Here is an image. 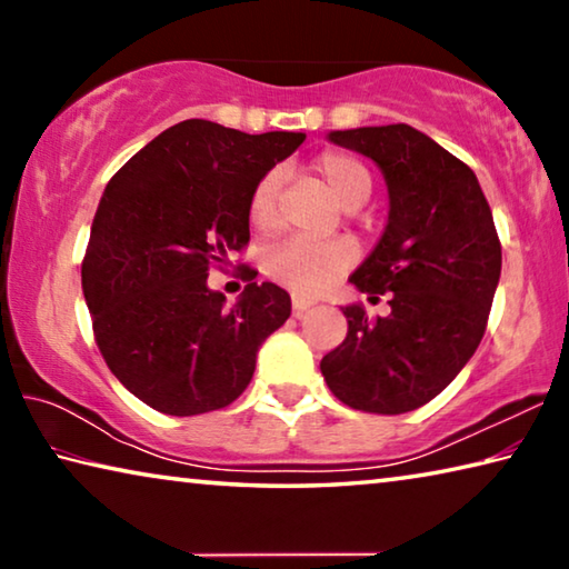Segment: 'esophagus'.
<instances>
[{
	"mask_svg": "<svg viewBox=\"0 0 569 569\" xmlns=\"http://www.w3.org/2000/svg\"><path fill=\"white\" fill-rule=\"evenodd\" d=\"M316 301L313 298H306V296H293V313L296 316H303V311H308Z\"/></svg>",
	"mask_w": 569,
	"mask_h": 569,
	"instance_id": "obj_1",
	"label": "esophagus"
}]
</instances>
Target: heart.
<instances>
[{"instance_id":"heart-1","label":"heart","mask_w":569,"mask_h":569,"mask_svg":"<svg viewBox=\"0 0 569 569\" xmlns=\"http://www.w3.org/2000/svg\"><path fill=\"white\" fill-rule=\"evenodd\" d=\"M316 172H319L323 186L329 188L331 196L339 200L346 210H356L366 203L371 192V172L366 170L363 162L346 152H323L316 160ZM281 190H283V172L268 170L266 176L256 182L253 192L248 200V220L258 233H273L281 228ZM356 246L346 238H291L283 243L273 246L266 256V273L276 283L291 288L296 293L316 296L331 288L339 278L356 263Z\"/></svg>"}]
</instances>
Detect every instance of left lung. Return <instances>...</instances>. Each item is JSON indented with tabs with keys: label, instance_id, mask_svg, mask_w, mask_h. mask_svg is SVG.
I'll use <instances>...</instances> for the list:
<instances>
[{
	"label": "left lung",
	"instance_id": "obj_1",
	"mask_svg": "<svg viewBox=\"0 0 569 569\" xmlns=\"http://www.w3.org/2000/svg\"><path fill=\"white\" fill-rule=\"evenodd\" d=\"M371 158L389 188V223L349 281L391 311L343 306L349 333L323 356L333 397L369 413H403L445 391L475 356L502 273L492 210L469 166L411 124L333 130Z\"/></svg>",
	"mask_w": 569,
	"mask_h": 569
}]
</instances>
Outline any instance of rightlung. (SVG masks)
Here are the masks:
<instances>
[{"label": "right lung", "mask_w": 569, "mask_h": 569, "mask_svg": "<svg viewBox=\"0 0 569 569\" xmlns=\"http://www.w3.org/2000/svg\"><path fill=\"white\" fill-rule=\"evenodd\" d=\"M306 140L182 120L114 172L92 220L82 291L94 341L124 389L170 417L223 409L253 379L256 353L291 316L276 283L236 301L208 271L248 246L256 182Z\"/></svg>", "instance_id": "right-lung-1"}]
</instances>
